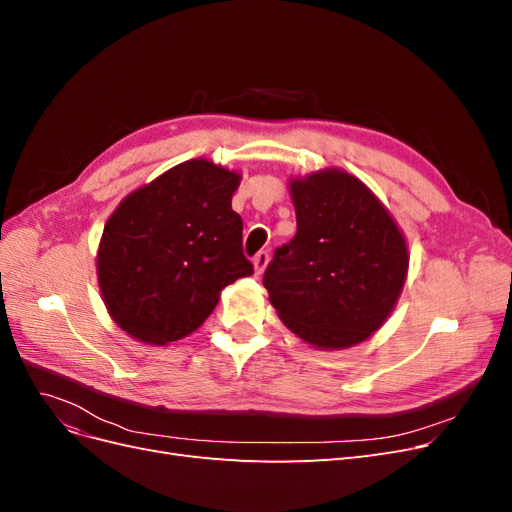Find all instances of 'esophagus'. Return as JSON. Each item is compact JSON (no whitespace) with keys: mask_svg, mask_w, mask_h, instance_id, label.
Returning a JSON list of instances; mask_svg holds the SVG:
<instances>
[{"mask_svg":"<svg viewBox=\"0 0 512 512\" xmlns=\"http://www.w3.org/2000/svg\"><path fill=\"white\" fill-rule=\"evenodd\" d=\"M267 265H269V252H267V250H260V252L254 256V273H256V275H262V273H265Z\"/></svg>","mask_w":512,"mask_h":512,"instance_id":"obj_1","label":"esophagus"}]
</instances>
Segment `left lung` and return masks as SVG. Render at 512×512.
Wrapping results in <instances>:
<instances>
[{"mask_svg": "<svg viewBox=\"0 0 512 512\" xmlns=\"http://www.w3.org/2000/svg\"><path fill=\"white\" fill-rule=\"evenodd\" d=\"M297 235L262 277L286 327L318 350H346L374 335L408 277V243L391 211L342 168L290 177Z\"/></svg>", "mask_w": 512, "mask_h": 512, "instance_id": "1", "label": "left lung"}]
</instances>
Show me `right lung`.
Listing matches in <instances>:
<instances>
[{"mask_svg": "<svg viewBox=\"0 0 512 512\" xmlns=\"http://www.w3.org/2000/svg\"><path fill=\"white\" fill-rule=\"evenodd\" d=\"M241 173L205 158L181 162L121 200L106 220L96 271L106 312L151 346L188 337L226 286L254 273L232 211Z\"/></svg>", "mask_w": 512, "mask_h": 512, "instance_id": "right-lung-1", "label": "right lung"}]
</instances>
